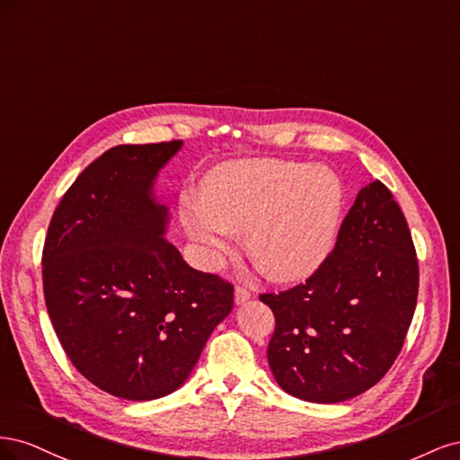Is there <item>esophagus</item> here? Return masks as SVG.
Listing matches in <instances>:
<instances>
[{
    "label": "esophagus",
    "instance_id": "1",
    "mask_svg": "<svg viewBox=\"0 0 460 460\" xmlns=\"http://www.w3.org/2000/svg\"><path fill=\"white\" fill-rule=\"evenodd\" d=\"M234 299H235V303H238V305H243L245 301L252 299V294H249V291H247L245 288L235 286V289H234Z\"/></svg>",
    "mask_w": 460,
    "mask_h": 460
}]
</instances>
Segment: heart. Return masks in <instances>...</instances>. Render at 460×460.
I'll list each match as a JSON object with an SVG mask.
<instances>
[{
	"instance_id": "b5f03b06",
	"label": "heart",
	"mask_w": 460,
	"mask_h": 460,
	"mask_svg": "<svg viewBox=\"0 0 460 460\" xmlns=\"http://www.w3.org/2000/svg\"><path fill=\"white\" fill-rule=\"evenodd\" d=\"M345 191L326 166L278 159L218 164L201 193L180 199V220L207 264H218L234 232H245L249 255L276 282L305 280L332 255Z\"/></svg>"
}]
</instances>
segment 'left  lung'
Segmentation results:
<instances>
[{"label":"left lung","instance_id":"1","mask_svg":"<svg viewBox=\"0 0 460 460\" xmlns=\"http://www.w3.org/2000/svg\"><path fill=\"white\" fill-rule=\"evenodd\" d=\"M416 297L409 225L374 180L358 191L323 267L305 284L261 296L276 318L267 353L278 385L309 402L367 392L397 358Z\"/></svg>","mask_w":460,"mask_h":460}]
</instances>
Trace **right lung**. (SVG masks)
<instances>
[{
	"mask_svg": "<svg viewBox=\"0 0 460 460\" xmlns=\"http://www.w3.org/2000/svg\"><path fill=\"white\" fill-rule=\"evenodd\" d=\"M182 140L117 146L86 166L53 213L41 255L55 333L103 392L151 401L182 385L234 307L232 284L166 242L153 188Z\"/></svg>",
	"mask_w": 460,
	"mask_h": 460,
	"instance_id": "obj_1",
	"label": "right lung"
}]
</instances>
